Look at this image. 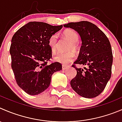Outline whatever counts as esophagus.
<instances>
[{"instance_id":"34e87169","label":"esophagus","mask_w":122,"mask_h":122,"mask_svg":"<svg viewBox=\"0 0 122 122\" xmlns=\"http://www.w3.org/2000/svg\"><path fill=\"white\" fill-rule=\"evenodd\" d=\"M67 68V66H66V65H62V69L63 70H66Z\"/></svg>"}]
</instances>
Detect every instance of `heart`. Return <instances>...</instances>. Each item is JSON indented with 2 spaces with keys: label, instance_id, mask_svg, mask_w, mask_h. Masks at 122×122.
I'll return each mask as SVG.
<instances>
[{
  "label": "heart",
  "instance_id": "heart-1",
  "mask_svg": "<svg viewBox=\"0 0 122 122\" xmlns=\"http://www.w3.org/2000/svg\"><path fill=\"white\" fill-rule=\"evenodd\" d=\"M63 36L70 42V44L67 46V50L69 51L66 52H60L54 56L55 61L60 62L63 64H67L73 61L74 58V52H77L79 49L77 42L79 41V35L73 30H66L62 33ZM58 36L56 34L52 35L48 40V45L52 52L55 53L57 47Z\"/></svg>",
  "mask_w": 122,
  "mask_h": 122
}]
</instances>
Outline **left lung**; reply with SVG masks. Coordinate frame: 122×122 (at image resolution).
<instances>
[{"label": "left lung", "mask_w": 122, "mask_h": 122, "mask_svg": "<svg viewBox=\"0 0 122 122\" xmlns=\"http://www.w3.org/2000/svg\"><path fill=\"white\" fill-rule=\"evenodd\" d=\"M64 27L74 29L81 40L77 60L72 66L77 74L71 80V86L81 97H96L104 91L112 75L113 54L109 40L97 26L89 21L70 22ZM75 64L85 67L77 68Z\"/></svg>", "instance_id": "1"}]
</instances>
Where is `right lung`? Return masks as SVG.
<instances>
[{
	"label": "right lung",
	"instance_id": "right-lung-1",
	"mask_svg": "<svg viewBox=\"0 0 122 122\" xmlns=\"http://www.w3.org/2000/svg\"><path fill=\"white\" fill-rule=\"evenodd\" d=\"M43 22H29L15 33L11 40V67L18 85L29 95H38L50 85L51 76L62 70L52 58L48 40L62 28Z\"/></svg>",
	"mask_w": 122,
	"mask_h": 122
}]
</instances>
